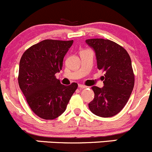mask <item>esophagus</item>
Returning <instances> with one entry per match:
<instances>
[{
    "label": "esophagus",
    "instance_id": "obj_1",
    "mask_svg": "<svg viewBox=\"0 0 152 152\" xmlns=\"http://www.w3.org/2000/svg\"><path fill=\"white\" fill-rule=\"evenodd\" d=\"M78 88H79L80 89H83V88H86V86H85L84 85H81V84H79V85H78Z\"/></svg>",
    "mask_w": 152,
    "mask_h": 152
}]
</instances>
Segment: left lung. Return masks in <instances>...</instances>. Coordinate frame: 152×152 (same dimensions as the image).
<instances>
[{"mask_svg": "<svg viewBox=\"0 0 152 152\" xmlns=\"http://www.w3.org/2000/svg\"><path fill=\"white\" fill-rule=\"evenodd\" d=\"M86 43L95 52L97 69L105 72L103 87L92 86L94 98L88 108L97 116L113 117L126 104L134 88L130 56L125 49L110 40L88 39Z\"/></svg>", "mask_w": 152, "mask_h": 152, "instance_id": "left-lung-1", "label": "left lung"}]
</instances>
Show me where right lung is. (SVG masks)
Returning a JSON list of instances; mask_svg holds the SVG:
<instances>
[{
	"mask_svg": "<svg viewBox=\"0 0 152 152\" xmlns=\"http://www.w3.org/2000/svg\"><path fill=\"white\" fill-rule=\"evenodd\" d=\"M73 40H44L27 49L19 64L18 83L28 106L43 119L62 115L77 84L64 86L55 75L63 67Z\"/></svg>",
	"mask_w": 152,
	"mask_h": 152,
	"instance_id": "1",
	"label": "right lung"
}]
</instances>
